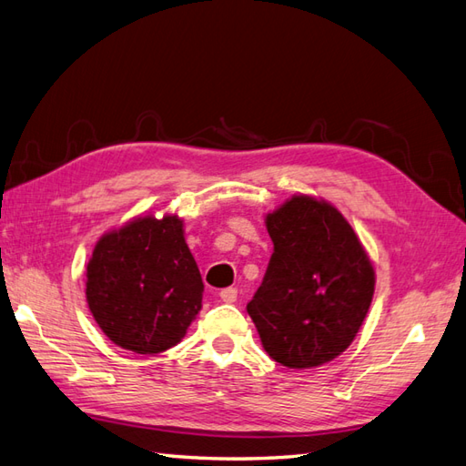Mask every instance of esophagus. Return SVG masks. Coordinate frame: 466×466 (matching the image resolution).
Masks as SVG:
<instances>
[{"mask_svg": "<svg viewBox=\"0 0 466 466\" xmlns=\"http://www.w3.org/2000/svg\"><path fill=\"white\" fill-rule=\"evenodd\" d=\"M219 297H221L223 303H235L237 301V289L235 287H227V289H223V291L219 293Z\"/></svg>", "mask_w": 466, "mask_h": 466, "instance_id": "obj_1", "label": "esophagus"}]
</instances>
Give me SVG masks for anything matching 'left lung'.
Masks as SVG:
<instances>
[{
    "instance_id": "obj_1",
    "label": "left lung",
    "mask_w": 466,
    "mask_h": 466,
    "mask_svg": "<svg viewBox=\"0 0 466 466\" xmlns=\"http://www.w3.org/2000/svg\"><path fill=\"white\" fill-rule=\"evenodd\" d=\"M273 255L251 315L268 357L313 369L353 343L375 293V268L333 203L297 193L265 215Z\"/></svg>"
}]
</instances>
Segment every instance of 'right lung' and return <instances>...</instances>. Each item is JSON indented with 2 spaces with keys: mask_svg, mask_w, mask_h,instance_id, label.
<instances>
[{
  "mask_svg": "<svg viewBox=\"0 0 466 466\" xmlns=\"http://www.w3.org/2000/svg\"><path fill=\"white\" fill-rule=\"evenodd\" d=\"M86 277L96 323L111 343L133 353L175 347L201 311V273L177 215H139L101 235Z\"/></svg>",
  "mask_w": 466,
  "mask_h": 466,
  "instance_id": "add662e5",
  "label": "right lung"
}]
</instances>
